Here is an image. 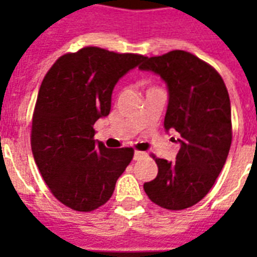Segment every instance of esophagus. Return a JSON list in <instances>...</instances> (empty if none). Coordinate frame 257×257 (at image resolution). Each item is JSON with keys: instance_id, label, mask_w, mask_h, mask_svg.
Here are the masks:
<instances>
[{"instance_id": "34e87169", "label": "esophagus", "mask_w": 257, "mask_h": 257, "mask_svg": "<svg viewBox=\"0 0 257 257\" xmlns=\"http://www.w3.org/2000/svg\"><path fill=\"white\" fill-rule=\"evenodd\" d=\"M144 156H145V153H144V152L136 151V153H134V160H140V159Z\"/></svg>"}]
</instances>
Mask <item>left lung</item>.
Returning a JSON list of instances; mask_svg holds the SVG:
<instances>
[{
    "label": "left lung",
    "instance_id": "1",
    "mask_svg": "<svg viewBox=\"0 0 257 257\" xmlns=\"http://www.w3.org/2000/svg\"><path fill=\"white\" fill-rule=\"evenodd\" d=\"M140 68L167 82L164 127L181 134L175 162L152 155L159 172L144 190L159 207L186 209L207 196L227 159L233 137L228 91L212 65L185 50L144 57Z\"/></svg>",
    "mask_w": 257,
    "mask_h": 257
}]
</instances>
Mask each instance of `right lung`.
<instances>
[{
  "label": "right lung",
  "instance_id": "right-lung-1",
  "mask_svg": "<svg viewBox=\"0 0 257 257\" xmlns=\"http://www.w3.org/2000/svg\"><path fill=\"white\" fill-rule=\"evenodd\" d=\"M142 54L85 46L56 60L39 87L31 151L48 188L65 207L91 212L108 201L134 156L94 140V123L110 110L116 82Z\"/></svg>",
  "mask_w": 257,
  "mask_h": 257
}]
</instances>
